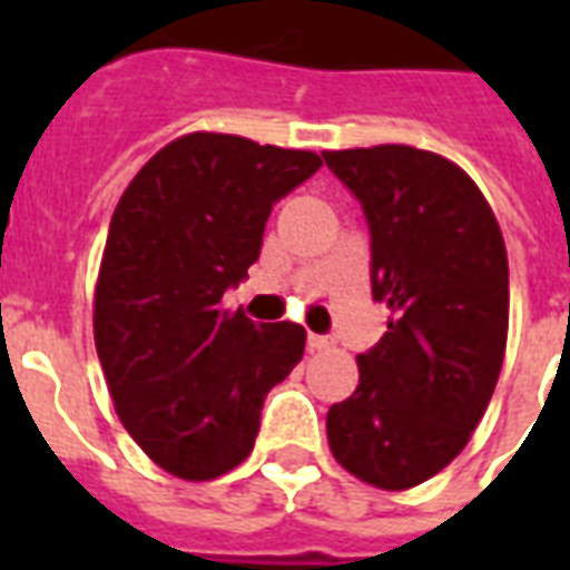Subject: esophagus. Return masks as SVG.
Instances as JSON below:
<instances>
[{
    "mask_svg": "<svg viewBox=\"0 0 570 570\" xmlns=\"http://www.w3.org/2000/svg\"><path fill=\"white\" fill-rule=\"evenodd\" d=\"M331 340L325 334H307V348L311 352H322V348H328Z\"/></svg>",
    "mask_w": 570,
    "mask_h": 570,
    "instance_id": "obj_1",
    "label": "esophagus"
}]
</instances>
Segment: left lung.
<instances>
[{
	"instance_id": "8db88e82",
	"label": "left lung",
	"mask_w": 570,
	"mask_h": 570,
	"mask_svg": "<svg viewBox=\"0 0 570 570\" xmlns=\"http://www.w3.org/2000/svg\"><path fill=\"white\" fill-rule=\"evenodd\" d=\"M370 227L384 337L357 355L355 393L328 411L334 459L384 491L450 464L485 414L509 331L503 233L459 165L405 145L322 154Z\"/></svg>"
}]
</instances>
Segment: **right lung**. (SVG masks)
I'll return each instance as SVG.
<instances>
[{"instance_id": "right-lung-1", "label": "right lung", "mask_w": 570, "mask_h": 570, "mask_svg": "<svg viewBox=\"0 0 570 570\" xmlns=\"http://www.w3.org/2000/svg\"><path fill=\"white\" fill-rule=\"evenodd\" d=\"M322 168L311 150L191 132L129 183L102 254L94 340L124 429L163 470L204 482L254 450L259 411L304 355L295 322L222 311L272 206Z\"/></svg>"}]
</instances>
